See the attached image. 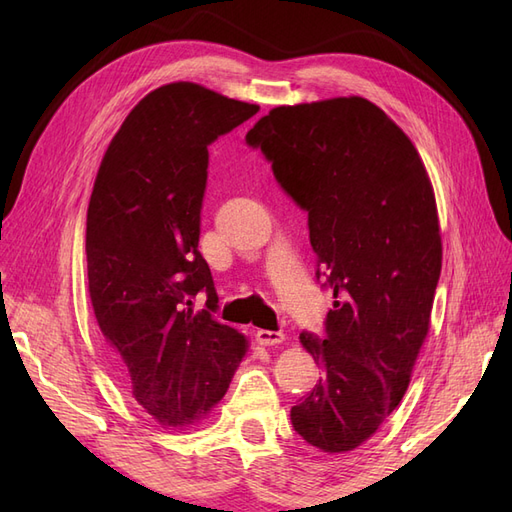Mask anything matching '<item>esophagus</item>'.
Returning a JSON list of instances; mask_svg holds the SVG:
<instances>
[{"mask_svg":"<svg viewBox=\"0 0 512 512\" xmlns=\"http://www.w3.org/2000/svg\"><path fill=\"white\" fill-rule=\"evenodd\" d=\"M286 339V335L282 331H267V329H260L256 331V342L262 346H275V344H282Z\"/></svg>","mask_w":512,"mask_h":512,"instance_id":"1","label":"esophagus"}]
</instances>
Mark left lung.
I'll list each match as a JSON object with an SVG mask.
<instances>
[{"label": "left lung", "mask_w": 512, "mask_h": 512, "mask_svg": "<svg viewBox=\"0 0 512 512\" xmlns=\"http://www.w3.org/2000/svg\"><path fill=\"white\" fill-rule=\"evenodd\" d=\"M245 143L307 211L324 335L301 333L322 378L290 410L324 453L363 444L404 397L442 269L436 198L410 138L365 98L277 106Z\"/></svg>", "instance_id": "8db88e82"}]
</instances>
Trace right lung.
<instances>
[{"label": "right lung", "mask_w": 512, "mask_h": 512, "mask_svg": "<svg viewBox=\"0 0 512 512\" xmlns=\"http://www.w3.org/2000/svg\"><path fill=\"white\" fill-rule=\"evenodd\" d=\"M256 113L194 83L158 87L121 123L89 198V297L108 359L166 427L218 404L247 348L213 318L218 292L198 237L209 145ZM198 293L208 297L200 313Z\"/></svg>", "instance_id": "add662e5"}]
</instances>
